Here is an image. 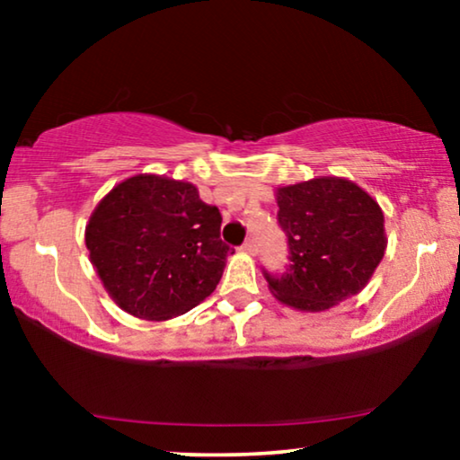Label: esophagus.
<instances>
[{"label": "esophagus", "mask_w": 460, "mask_h": 460, "mask_svg": "<svg viewBox=\"0 0 460 460\" xmlns=\"http://www.w3.org/2000/svg\"><path fill=\"white\" fill-rule=\"evenodd\" d=\"M241 251H243V253L255 255V251H257V244H255L253 238H249V241H244V244H243V247H241Z\"/></svg>", "instance_id": "1"}]
</instances>
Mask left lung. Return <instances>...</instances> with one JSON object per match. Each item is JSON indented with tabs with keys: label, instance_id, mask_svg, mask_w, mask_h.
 I'll list each match as a JSON object with an SVG mask.
<instances>
[{
	"label": "left lung",
	"instance_id": "left-lung-1",
	"mask_svg": "<svg viewBox=\"0 0 460 460\" xmlns=\"http://www.w3.org/2000/svg\"><path fill=\"white\" fill-rule=\"evenodd\" d=\"M276 203L291 260L280 276L263 270L276 299L324 312L367 287L387 247L383 211L368 192L323 175L279 188Z\"/></svg>",
	"mask_w": 460,
	"mask_h": 460
}]
</instances>
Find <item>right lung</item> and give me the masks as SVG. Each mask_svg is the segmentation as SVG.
<instances>
[{
    "label": "right lung",
    "mask_w": 460,
    "mask_h": 460,
    "mask_svg": "<svg viewBox=\"0 0 460 460\" xmlns=\"http://www.w3.org/2000/svg\"><path fill=\"white\" fill-rule=\"evenodd\" d=\"M222 216L197 186L165 175L123 180L85 226L90 261L112 301L131 316L169 320L216 291L226 257Z\"/></svg>",
    "instance_id": "obj_1"
}]
</instances>
